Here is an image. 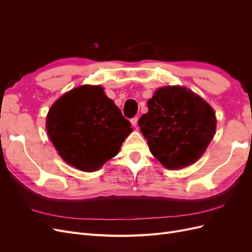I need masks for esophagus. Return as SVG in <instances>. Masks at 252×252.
<instances>
[{"instance_id":"34e87169","label":"esophagus","mask_w":252,"mask_h":252,"mask_svg":"<svg viewBox=\"0 0 252 252\" xmlns=\"http://www.w3.org/2000/svg\"><path fill=\"white\" fill-rule=\"evenodd\" d=\"M138 121H139L138 117H134V118H132V119L130 120V122H131V125H132L133 127H136V126H138Z\"/></svg>"}]
</instances>
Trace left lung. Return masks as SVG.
Wrapping results in <instances>:
<instances>
[{"mask_svg":"<svg viewBox=\"0 0 252 252\" xmlns=\"http://www.w3.org/2000/svg\"><path fill=\"white\" fill-rule=\"evenodd\" d=\"M147 105L139 126L151 154L168 169L196 162L216 132V113L210 105L179 86L158 88Z\"/></svg>","mask_w":252,"mask_h":252,"instance_id":"8db88e82","label":"left lung"}]
</instances>
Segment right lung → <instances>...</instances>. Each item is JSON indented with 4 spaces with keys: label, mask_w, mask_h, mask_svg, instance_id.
Listing matches in <instances>:
<instances>
[{
    "label": "right lung",
    "mask_w": 252,
    "mask_h": 252,
    "mask_svg": "<svg viewBox=\"0 0 252 252\" xmlns=\"http://www.w3.org/2000/svg\"><path fill=\"white\" fill-rule=\"evenodd\" d=\"M131 124L101 86L74 88L52 105L46 120L51 142L64 161L94 171L116 156Z\"/></svg>",
    "instance_id": "add662e5"
}]
</instances>
